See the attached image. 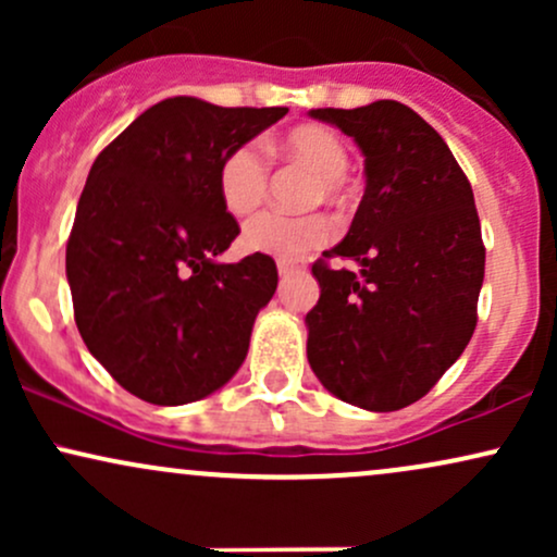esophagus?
<instances>
[{
	"label": "esophagus",
	"mask_w": 557,
	"mask_h": 557,
	"mask_svg": "<svg viewBox=\"0 0 557 557\" xmlns=\"http://www.w3.org/2000/svg\"><path fill=\"white\" fill-rule=\"evenodd\" d=\"M304 261H298V259H280L277 261V272H280V277H290V274H298L300 270H304Z\"/></svg>",
	"instance_id": "esophagus-1"
}]
</instances>
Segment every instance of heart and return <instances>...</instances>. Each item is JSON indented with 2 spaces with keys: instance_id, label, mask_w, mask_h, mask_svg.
Here are the masks:
<instances>
[{
  "instance_id": "obj_1",
  "label": "heart",
  "mask_w": 557,
  "mask_h": 557,
  "mask_svg": "<svg viewBox=\"0 0 557 557\" xmlns=\"http://www.w3.org/2000/svg\"><path fill=\"white\" fill-rule=\"evenodd\" d=\"M287 154L298 157L319 175V198H335L348 172V146L335 131L322 125H300L283 138ZM270 183V162L257 144H240L222 159L216 190L222 207L233 216H246L264 201ZM332 238V222L322 214L293 216L285 212H261L243 227V248L251 253L293 259L314 251Z\"/></svg>"
}]
</instances>
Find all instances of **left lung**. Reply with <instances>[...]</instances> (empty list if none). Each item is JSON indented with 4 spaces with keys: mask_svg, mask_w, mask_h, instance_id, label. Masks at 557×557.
I'll return each instance as SVG.
<instances>
[{
    "mask_svg": "<svg viewBox=\"0 0 557 557\" xmlns=\"http://www.w3.org/2000/svg\"><path fill=\"white\" fill-rule=\"evenodd\" d=\"M359 144L367 190L348 235L319 259L306 354L335 398L398 411L424 398L469 345L484 280L471 183L434 127L400 101L311 110Z\"/></svg>",
    "mask_w": 557,
    "mask_h": 557,
    "instance_id": "8db88e82",
    "label": "left lung"
}]
</instances>
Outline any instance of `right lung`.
Segmentation results:
<instances>
[{
  "label": "right lung",
  "instance_id": "obj_1",
  "mask_svg": "<svg viewBox=\"0 0 557 557\" xmlns=\"http://www.w3.org/2000/svg\"><path fill=\"white\" fill-rule=\"evenodd\" d=\"M287 107L172 96L96 157L67 240L75 324L117 385L154 406L212 395L240 369L277 290L267 253L220 264L240 233L216 172Z\"/></svg>",
  "mask_w": 557,
  "mask_h": 557
}]
</instances>
